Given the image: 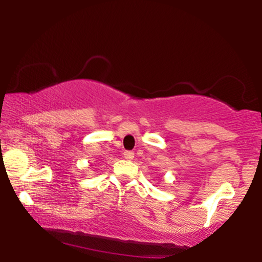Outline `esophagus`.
Listing matches in <instances>:
<instances>
[{"mask_svg": "<svg viewBox=\"0 0 262 262\" xmlns=\"http://www.w3.org/2000/svg\"><path fill=\"white\" fill-rule=\"evenodd\" d=\"M124 157L126 160H132L135 157V152L134 151H125L124 152Z\"/></svg>", "mask_w": 262, "mask_h": 262, "instance_id": "obj_1", "label": "esophagus"}]
</instances>
